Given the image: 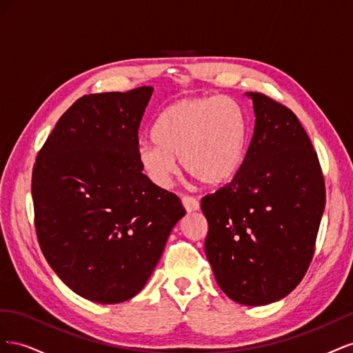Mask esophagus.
<instances>
[{"instance_id":"esophagus-1","label":"esophagus","mask_w":353,"mask_h":353,"mask_svg":"<svg viewBox=\"0 0 353 353\" xmlns=\"http://www.w3.org/2000/svg\"><path fill=\"white\" fill-rule=\"evenodd\" d=\"M183 205L187 212H194L200 209V203L197 199L191 197V196H183Z\"/></svg>"}]
</instances>
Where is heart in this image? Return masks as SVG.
<instances>
[{
  "mask_svg": "<svg viewBox=\"0 0 353 353\" xmlns=\"http://www.w3.org/2000/svg\"><path fill=\"white\" fill-rule=\"evenodd\" d=\"M152 135L154 143L138 148V162L154 185L169 187L179 159L188 175L216 187L231 181L243 165L248 122L228 97L184 99L159 114Z\"/></svg>",
  "mask_w": 353,
  "mask_h": 353,
  "instance_id": "obj_1",
  "label": "heart"
}]
</instances>
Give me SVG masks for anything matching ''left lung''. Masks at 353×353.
Instances as JSON below:
<instances>
[{
	"instance_id": "1",
	"label": "left lung",
	"mask_w": 353,
	"mask_h": 353,
	"mask_svg": "<svg viewBox=\"0 0 353 353\" xmlns=\"http://www.w3.org/2000/svg\"><path fill=\"white\" fill-rule=\"evenodd\" d=\"M248 153L230 184L201 199L206 256L234 302L280 301L302 281L325 208L321 165L297 116L262 92Z\"/></svg>"
}]
</instances>
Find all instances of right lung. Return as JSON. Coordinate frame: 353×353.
<instances>
[{
    "label": "right lung",
    "instance_id": "1",
    "mask_svg": "<svg viewBox=\"0 0 353 353\" xmlns=\"http://www.w3.org/2000/svg\"><path fill=\"white\" fill-rule=\"evenodd\" d=\"M152 87L83 95L37 156L32 200L39 248L59 279L97 303L145 285L175 223L179 197L138 162V130Z\"/></svg>",
    "mask_w": 353,
    "mask_h": 353
}]
</instances>
